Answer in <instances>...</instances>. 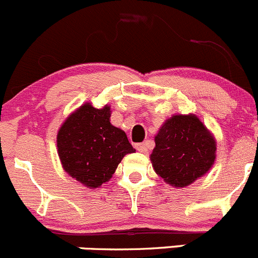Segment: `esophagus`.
Returning <instances> with one entry per match:
<instances>
[{"instance_id": "34e87169", "label": "esophagus", "mask_w": 258, "mask_h": 258, "mask_svg": "<svg viewBox=\"0 0 258 258\" xmlns=\"http://www.w3.org/2000/svg\"><path fill=\"white\" fill-rule=\"evenodd\" d=\"M148 148H150V144H148V141L142 142V144H137V145H136V150L139 151V152L146 153V152H147V151H148Z\"/></svg>"}]
</instances>
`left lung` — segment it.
Wrapping results in <instances>:
<instances>
[{
    "label": "left lung",
    "mask_w": 258,
    "mask_h": 258,
    "mask_svg": "<svg viewBox=\"0 0 258 258\" xmlns=\"http://www.w3.org/2000/svg\"><path fill=\"white\" fill-rule=\"evenodd\" d=\"M155 144L151 163L158 177L170 186H189L215 165L216 139L196 114H173L166 119Z\"/></svg>",
    "instance_id": "obj_1"
}]
</instances>
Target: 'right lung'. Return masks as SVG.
Instances as JSON below:
<instances>
[{
	"instance_id": "1",
	"label": "right lung",
	"mask_w": 258,
	"mask_h": 258,
	"mask_svg": "<svg viewBox=\"0 0 258 258\" xmlns=\"http://www.w3.org/2000/svg\"><path fill=\"white\" fill-rule=\"evenodd\" d=\"M111 106L91 102L69 114L57 132V153L67 175L88 188L110 181L122 158L136 152L127 135L111 123Z\"/></svg>"
}]
</instances>
